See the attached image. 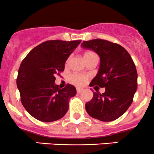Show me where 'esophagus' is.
<instances>
[{
    "label": "esophagus",
    "instance_id": "obj_1",
    "mask_svg": "<svg viewBox=\"0 0 154 154\" xmlns=\"http://www.w3.org/2000/svg\"><path fill=\"white\" fill-rule=\"evenodd\" d=\"M83 91V88H77V93H80V92H81V91Z\"/></svg>",
    "mask_w": 154,
    "mask_h": 154
}]
</instances>
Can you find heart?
<instances>
[{
  "label": "heart",
  "instance_id": "b5f03b06",
  "mask_svg": "<svg viewBox=\"0 0 154 154\" xmlns=\"http://www.w3.org/2000/svg\"><path fill=\"white\" fill-rule=\"evenodd\" d=\"M93 54H95L92 51H86V52L83 54V57L84 59L87 58L89 56L93 55ZM70 59L71 57H68L66 60V65H68L70 62ZM88 79V76L87 74H71V77H70V81L72 84L75 85L77 86H82L83 85H85L86 83L87 80Z\"/></svg>",
  "mask_w": 154,
  "mask_h": 154
}]
</instances>
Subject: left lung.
<instances>
[{"instance_id": "obj_1", "label": "left lung", "mask_w": 154, "mask_h": 154, "mask_svg": "<svg viewBox=\"0 0 154 154\" xmlns=\"http://www.w3.org/2000/svg\"><path fill=\"white\" fill-rule=\"evenodd\" d=\"M83 48L97 53L100 68L90 86L105 88V92H93V97L86 103L91 117L102 122L119 119L128 109L137 89V71L129 53L122 46L103 39L84 41Z\"/></svg>"}]
</instances>
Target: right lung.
I'll return each instance as SVG.
<instances>
[{"label":"right lung","instance_id":"obj_1","mask_svg":"<svg viewBox=\"0 0 154 154\" xmlns=\"http://www.w3.org/2000/svg\"><path fill=\"white\" fill-rule=\"evenodd\" d=\"M80 40H51L35 47L23 60L16 83L21 101L29 115L43 122L62 119L67 112L76 88L67 84L59 88L55 76L65 69V63Z\"/></svg>","mask_w":154,"mask_h":154}]
</instances>
